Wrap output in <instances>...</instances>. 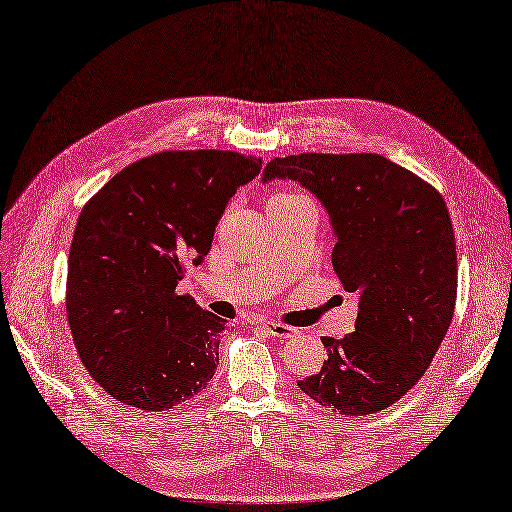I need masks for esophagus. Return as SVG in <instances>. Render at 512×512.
Here are the masks:
<instances>
[{"instance_id": "34e87169", "label": "esophagus", "mask_w": 512, "mask_h": 512, "mask_svg": "<svg viewBox=\"0 0 512 512\" xmlns=\"http://www.w3.org/2000/svg\"><path fill=\"white\" fill-rule=\"evenodd\" d=\"M259 327H263V332L274 336V338H293L295 334H298V329L291 327V325H285V323H276V321H263L259 323Z\"/></svg>"}]
</instances>
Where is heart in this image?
Instances as JSON below:
<instances>
[{"mask_svg": "<svg viewBox=\"0 0 512 512\" xmlns=\"http://www.w3.org/2000/svg\"><path fill=\"white\" fill-rule=\"evenodd\" d=\"M295 195H298V193H293V191H276V193L270 195L268 204H272V202H283V200H289V197H295Z\"/></svg>", "mask_w": 512, "mask_h": 512, "instance_id": "heart-1", "label": "heart"}]
</instances>
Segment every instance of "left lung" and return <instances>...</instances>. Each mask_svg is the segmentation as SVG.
Wrapping results in <instances>:
<instances>
[{
  "mask_svg": "<svg viewBox=\"0 0 512 512\" xmlns=\"http://www.w3.org/2000/svg\"><path fill=\"white\" fill-rule=\"evenodd\" d=\"M291 178L332 219V263L355 293V332L321 338L323 368L298 381L344 417L389 408L419 383L449 332L457 251L449 208L423 178L376 153H302L272 159L263 180Z\"/></svg>",
  "mask_w": 512,
  "mask_h": 512,
  "instance_id": "8db88e82",
  "label": "left lung"
}]
</instances>
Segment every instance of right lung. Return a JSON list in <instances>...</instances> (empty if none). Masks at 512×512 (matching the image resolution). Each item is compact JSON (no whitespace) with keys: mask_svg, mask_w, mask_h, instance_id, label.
<instances>
[{"mask_svg":"<svg viewBox=\"0 0 512 512\" xmlns=\"http://www.w3.org/2000/svg\"><path fill=\"white\" fill-rule=\"evenodd\" d=\"M259 157L163 151L131 163L82 208L65 310L82 366L110 398L163 412L210 385L225 319L178 295Z\"/></svg>","mask_w":512,"mask_h":512,"instance_id":"add662e5","label":"right lung"}]
</instances>
